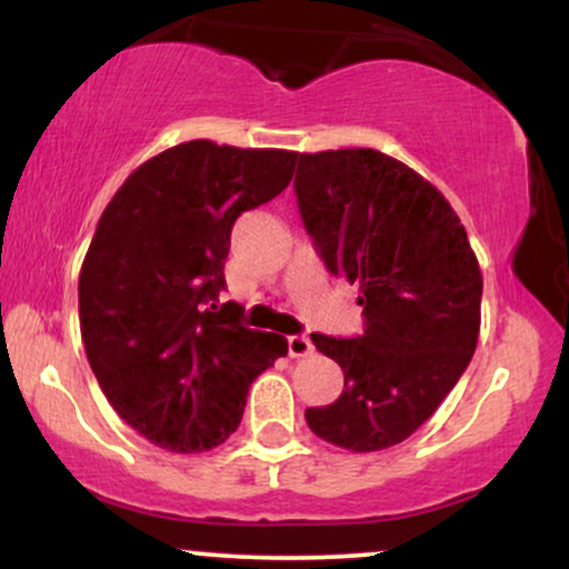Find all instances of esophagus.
Masks as SVG:
<instances>
[{
    "instance_id": "34e87169",
    "label": "esophagus",
    "mask_w": 569,
    "mask_h": 569,
    "mask_svg": "<svg viewBox=\"0 0 569 569\" xmlns=\"http://www.w3.org/2000/svg\"><path fill=\"white\" fill-rule=\"evenodd\" d=\"M286 342H289V356L291 358H305V356H310V352H312V342H310V337H307V335H291L289 339H286Z\"/></svg>"
}]
</instances>
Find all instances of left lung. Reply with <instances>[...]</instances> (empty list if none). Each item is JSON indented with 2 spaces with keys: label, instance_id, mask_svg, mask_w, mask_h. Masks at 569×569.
I'll list each match as a JSON object with an SVG mask.
<instances>
[{
  "label": "left lung",
  "instance_id": "obj_1",
  "mask_svg": "<svg viewBox=\"0 0 569 569\" xmlns=\"http://www.w3.org/2000/svg\"><path fill=\"white\" fill-rule=\"evenodd\" d=\"M299 217L331 276L361 286L363 331L310 335L345 371L329 407L305 411L323 441L377 452L409 439L471 363L481 270L443 194L377 149L299 154Z\"/></svg>",
  "mask_w": 569,
  "mask_h": 569
}]
</instances>
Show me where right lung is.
<instances>
[{"label": "right lung", "mask_w": 569, "mask_h": 569, "mask_svg": "<svg viewBox=\"0 0 569 569\" xmlns=\"http://www.w3.org/2000/svg\"><path fill=\"white\" fill-rule=\"evenodd\" d=\"M293 162L187 141L136 168L101 213L80 272L84 352L117 415L162 449L230 439L251 382L289 350L219 293L232 224L289 187Z\"/></svg>", "instance_id": "1"}]
</instances>
